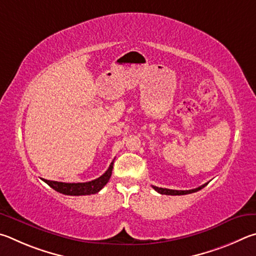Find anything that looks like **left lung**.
Wrapping results in <instances>:
<instances>
[{"label":"left lung","instance_id":"obj_1","mask_svg":"<svg viewBox=\"0 0 256 256\" xmlns=\"http://www.w3.org/2000/svg\"><path fill=\"white\" fill-rule=\"evenodd\" d=\"M207 186V183H204L199 188H196V189H192V190H171V189H164V188H158V186H153V189L155 191H158V194H168V196H183V194H194V192H196L202 189Z\"/></svg>","mask_w":256,"mask_h":256}]
</instances>
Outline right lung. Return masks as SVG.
<instances>
[{
  "instance_id": "add662e5",
  "label": "right lung",
  "mask_w": 256,
  "mask_h": 256,
  "mask_svg": "<svg viewBox=\"0 0 256 256\" xmlns=\"http://www.w3.org/2000/svg\"><path fill=\"white\" fill-rule=\"evenodd\" d=\"M112 168H114V162L110 164L109 168L106 170L104 174H102L100 178L96 180L84 182V183H65V182H57V181H49L42 178L44 182L52 188L54 190L60 192V194L66 196H88L94 194L100 191L104 186L109 178H111Z\"/></svg>"
}]
</instances>
